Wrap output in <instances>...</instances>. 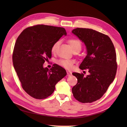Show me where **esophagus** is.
<instances>
[{
    "label": "esophagus",
    "mask_w": 127,
    "mask_h": 127,
    "mask_svg": "<svg viewBox=\"0 0 127 127\" xmlns=\"http://www.w3.org/2000/svg\"><path fill=\"white\" fill-rule=\"evenodd\" d=\"M66 73H67V75H68V76H70L72 75V72L70 71H66Z\"/></svg>",
    "instance_id": "1"
}]
</instances>
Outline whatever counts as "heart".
I'll list each match as a JSON object with an SVG mask.
<instances>
[{
	"label": "heart",
	"mask_w": 127,
	"mask_h": 127,
	"mask_svg": "<svg viewBox=\"0 0 127 127\" xmlns=\"http://www.w3.org/2000/svg\"><path fill=\"white\" fill-rule=\"evenodd\" d=\"M70 45L72 48V51L75 50H81V49L82 45L81 42L79 40L77 39H70L68 41ZM59 44V41H57L54 43L52 45V48H51V52L52 53H55L57 48L58 45ZM59 64L61 65L64 66L66 69H70L72 65V62L69 60H61L59 62Z\"/></svg>",
	"instance_id": "1"
}]
</instances>
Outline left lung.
I'll list each match as a JSON object with an SVG mask.
<instances>
[{"label": "left lung", "instance_id": "obj_1", "mask_svg": "<svg viewBox=\"0 0 127 127\" xmlns=\"http://www.w3.org/2000/svg\"><path fill=\"white\" fill-rule=\"evenodd\" d=\"M72 33L86 46L87 55L79 68L89 72L86 77L72 73L77 83L72 92L79 101L92 102L104 95L115 79L117 65L114 45L108 36L93 29L77 28Z\"/></svg>", "mask_w": 127, "mask_h": 127}]
</instances>
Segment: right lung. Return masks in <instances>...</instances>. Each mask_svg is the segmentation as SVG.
<instances>
[{"instance_id": "add662e5", "label": "right lung", "mask_w": 127, "mask_h": 127, "mask_svg": "<svg viewBox=\"0 0 127 127\" xmlns=\"http://www.w3.org/2000/svg\"><path fill=\"white\" fill-rule=\"evenodd\" d=\"M63 35H66L64 28L41 25L25 29L17 37L13 66L23 89L34 98L51 95L56 85L66 75L65 70L56 64L50 69L43 66L51 58L52 45Z\"/></svg>"}]
</instances>
